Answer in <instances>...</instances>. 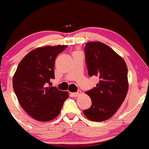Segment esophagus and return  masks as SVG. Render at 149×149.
Instances as JSON below:
<instances>
[{
	"label": "esophagus",
	"instance_id": "1",
	"mask_svg": "<svg viewBox=\"0 0 149 149\" xmlns=\"http://www.w3.org/2000/svg\"><path fill=\"white\" fill-rule=\"evenodd\" d=\"M80 94H81V91H78V92H76V93H71V95L73 96V97H78Z\"/></svg>",
	"mask_w": 149,
	"mask_h": 149
}]
</instances>
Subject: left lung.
I'll list each match as a JSON object with an SVG mask.
<instances>
[{"mask_svg":"<svg viewBox=\"0 0 149 149\" xmlns=\"http://www.w3.org/2000/svg\"><path fill=\"white\" fill-rule=\"evenodd\" d=\"M84 50L88 75L98 77L99 83L86 92L92 105L83 113L88 120L102 122L112 117L125 100L128 69L123 58L105 44L88 42Z\"/></svg>","mask_w":149,"mask_h":149,"instance_id":"1","label":"left lung"}]
</instances>
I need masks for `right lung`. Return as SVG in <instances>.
<instances>
[{"instance_id":"1","label":"right lung","mask_w":149,"mask_h":149,"mask_svg":"<svg viewBox=\"0 0 149 149\" xmlns=\"http://www.w3.org/2000/svg\"><path fill=\"white\" fill-rule=\"evenodd\" d=\"M66 45L45 46L31 51L21 60L13 78V90L21 107L32 118L48 122L61 112L68 93L50 87L54 79L57 55Z\"/></svg>"}]
</instances>
